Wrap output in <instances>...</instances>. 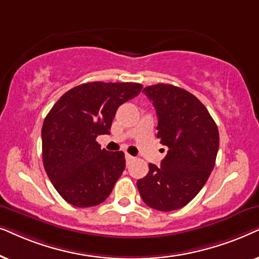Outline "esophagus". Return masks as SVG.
I'll return each instance as SVG.
<instances>
[{"mask_svg": "<svg viewBox=\"0 0 259 259\" xmlns=\"http://www.w3.org/2000/svg\"><path fill=\"white\" fill-rule=\"evenodd\" d=\"M134 160H135V157L132 156V155H129V154H126V155H125V161H126V164L132 163V162H133Z\"/></svg>", "mask_w": 259, "mask_h": 259, "instance_id": "obj_1", "label": "esophagus"}]
</instances>
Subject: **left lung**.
Listing matches in <instances>:
<instances>
[{
    "instance_id": "8db88e82",
    "label": "left lung",
    "mask_w": 259,
    "mask_h": 259,
    "mask_svg": "<svg viewBox=\"0 0 259 259\" xmlns=\"http://www.w3.org/2000/svg\"><path fill=\"white\" fill-rule=\"evenodd\" d=\"M143 92L156 110L157 139L168 147V153L161 167L149 163L137 188L149 207L175 211L195 198L214 168L218 126L205 105L184 89L156 84Z\"/></svg>"
}]
</instances>
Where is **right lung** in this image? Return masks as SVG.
I'll list each match as a JSON object with an SVG mask.
<instances>
[{
	"instance_id": "obj_1",
	"label": "right lung",
	"mask_w": 259,
	"mask_h": 259,
	"mask_svg": "<svg viewBox=\"0 0 259 259\" xmlns=\"http://www.w3.org/2000/svg\"><path fill=\"white\" fill-rule=\"evenodd\" d=\"M137 82H86L68 90L44 120L42 161L54 188L68 204H102L125 168L123 151L102 149L117 109L140 95Z\"/></svg>"
}]
</instances>
